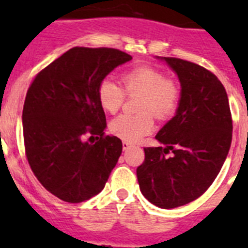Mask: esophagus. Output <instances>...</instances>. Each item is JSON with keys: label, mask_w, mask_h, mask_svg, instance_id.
<instances>
[{"label": "esophagus", "mask_w": 248, "mask_h": 248, "mask_svg": "<svg viewBox=\"0 0 248 248\" xmlns=\"http://www.w3.org/2000/svg\"><path fill=\"white\" fill-rule=\"evenodd\" d=\"M130 146H131V144L129 143V141H123V149H124V150H128Z\"/></svg>", "instance_id": "1"}]
</instances>
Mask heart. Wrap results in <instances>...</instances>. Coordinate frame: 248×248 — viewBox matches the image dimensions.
I'll list each match as a JSON object with an SVG mask.
<instances>
[{
  "mask_svg": "<svg viewBox=\"0 0 248 248\" xmlns=\"http://www.w3.org/2000/svg\"><path fill=\"white\" fill-rule=\"evenodd\" d=\"M123 87L105 78L98 87V99L105 111L117 113L125 94H140L138 114H120L111 120V134L134 143L154 129V116L159 119L172 117L181 102V87L176 79L150 65H139L122 74Z\"/></svg>",
  "mask_w": 248,
  "mask_h": 248,
  "instance_id": "b5f03b06",
  "label": "heart"
}]
</instances>
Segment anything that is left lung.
<instances>
[{
    "label": "left lung",
    "mask_w": 248,
    "mask_h": 248,
    "mask_svg": "<svg viewBox=\"0 0 248 248\" xmlns=\"http://www.w3.org/2000/svg\"><path fill=\"white\" fill-rule=\"evenodd\" d=\"M161 59L180 79L181 102L155 137L165 148H144L137 176L151 203L174 209L200 198L214 183L231 146L232 117L225 87L214 73L180 58Z\"/></svg>",
    "instance_id": "1"
}]
</instances>
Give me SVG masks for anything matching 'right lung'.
I'll use <instances>...</instances> for the list:
<instances>
[{
  "mask_svg": "<svg viewBox=\"0 0 248 248\" xmlns=\"http://www.w3.org/2000/svg\"><path fill=\"white\" fill-rule=\"evenodd\" d=\"M131 58L115 48L73 47L31 83L22 111L26 157L43 187L65 202L99 194L117 165L123 144L105 135L98 87Z\"/></svg>",
  "mask_w": 248,
  "mask_h": 248,
  "instance_id": "add662e5",
  "label": "right lung"
}]
</instances>
